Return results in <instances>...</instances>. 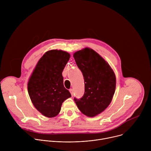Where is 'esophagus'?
Masks as SVG:
<instances>
[{
	"mask_svg": "<svg viewBox=\"0 0 151 151\" xmlns=\"http://www.w3.org/2000/svg\"><path fill=\"white\" fill-rule=\"evenodd\" d=\"M69 91H70V93H71L72 96H73V93H74V91H73V89H70Z\"/></svg>",
	"mask_w": 151,
	"mask_h": 151,
	"instance_id": "34e87169",
	"label": "esophagus"
}]
</instances>
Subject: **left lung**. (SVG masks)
I'll return each mask as SVG.
<instances>
[{
    "label": "left lung",
    "mask_w": 151,
    "mask_h": 151,
    "mask_svg": "<svg viewBox=\"0 0 151 151\" xmlns=\"http://www.w3.org/2000/svg\"><path fill=\"white\" fill-rule=\"evenodd\" d=\"M73 57L82 73L85 92L79 99L74 98L79 109L88 116L102 112L111 103L115 91L116 78L107 63L93 50L85 48Z\"/></svg>",
    "instance_id": "1"
}]
</instances>
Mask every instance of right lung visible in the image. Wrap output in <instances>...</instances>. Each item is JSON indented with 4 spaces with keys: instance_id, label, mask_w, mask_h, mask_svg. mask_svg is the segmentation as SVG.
<instances>
[{
    "instance_id": "obj_1",
    "label": "right lung",
    "mask_w": 151,
    "mask_h": 151,
    "mask_svg": "<svg viewBox=\"0 0 151 151\" xmlns=\"http://www.w3.org/2000/svg\"><path fill=\"white\" fill-rule=\"evenodd\" d=\"M70 54L61 50L47 52L39 60L28 82L30 99L42 115L54 117L61 110L63 102L71 97L63 85L62 72Z\"/></svg>"
}]
</instances>
